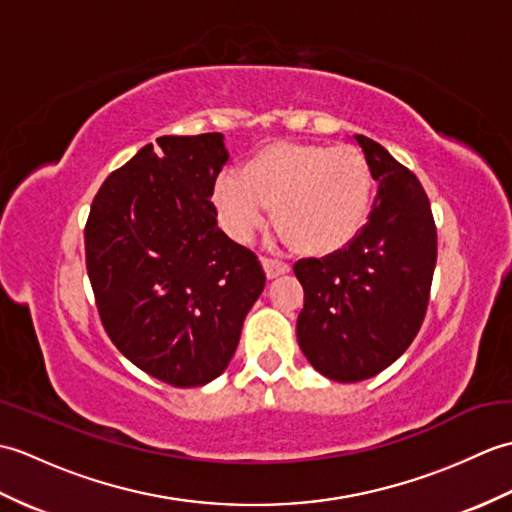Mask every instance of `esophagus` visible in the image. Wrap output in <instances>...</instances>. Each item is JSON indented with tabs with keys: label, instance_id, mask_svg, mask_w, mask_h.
<instances>
[{
	"label": "esophagus",
	"instance_id": "esophagus-1",
	"mask_svg": "<svg viewBox=\"0 0 512 512\" xmlns=\"http://www.w3.org/2000/svg\"><path fill=\"white\" fill-rule=\"evenodd\" d=\"M262 264H264V270H266V275L270 279L279 277V275H286L288 270H290L288 262H281V259H275V257H264Z\"/></svg>",
	"mask_w": 512,
	"mask_h": 512
}]
</instances>
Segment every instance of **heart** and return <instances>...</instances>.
<instances>
[{
    "instance_id": "obj_1",
    "label": "heart",
    "mask_w": 512,
    "mask_h": 512,
    "mask_svg": "<svg viewBox=\"0 0 512 512\" xmlns=\"http://www.w3.org/2000/svg\"><path fill=\"white\" fill-rule=\"evenodd\" d=\"M213 206L224 231L246 242L273 220L301 253L325 255L361 231L372 202V171L347 145L275 143L244 162L242 176L226 171L213 184Z\"/></svg>"
}]
</instances>
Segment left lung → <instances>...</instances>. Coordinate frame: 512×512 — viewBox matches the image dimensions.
Returning a JSON list of instances; mask_svg holds the SVG:
<instances>
[{
	"label": "left lung",
	"instance_id": "8db88e82",
	"mask_svg": "<svg viewBox=\"0 0 512 512\" xmlns=\"http://www.w3.org/2000/svg\"><path fill=\"white\" fill-rule=\"evenodd\" d=\"M378 182L369 222L350 244L301 259L297 341L310 365L339 383L389 367L416 339L429 306L438 233L420 180L367 136H354Z\"/></svg>",
	"mask_w": 512,
	"mask_h": 512
}]
</instances>
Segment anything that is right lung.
<instances>
[{"label": "right lung", "instance_id": "1", "mask_svg": "<svg viewBox=\"0 0 512 512\" xmlns=\"http://www.w3.org/2000/svg\"><path fill=\"white\" fill-rule=\"evenodd\" d=\"M222 140L160 136L107 176L85 222V266L107 336L173 387L224 372L266 284L253 250L217 226Z\"/></svg>", "mask_w": 512, "mask_h": 512}]
</instances>
